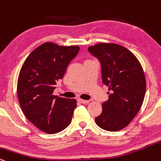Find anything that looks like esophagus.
Returning <instances> with one entry per match:
<instances>
[{
	"instance_id": "obj_1",
	"label": "esophagus",
	"mask_w": 161,
	"mask_h": 161,
	"mask_svg": "<svg viewBox=\"0 0 161 161\" xmlns=\"http://www.w3.org/2000/svg\"><path fill=\"white\" fill-rule=\"evenodd\" d=\"M78 100H79V102L82 104H87V103H89V102H90L89 100H84V99H79Z\"/></svg>"
}]
</instances>
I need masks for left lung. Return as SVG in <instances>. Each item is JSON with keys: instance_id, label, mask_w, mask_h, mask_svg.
I'll return each instance as SVG.
<instances>
[{"instance_id": "obj_1", "label": "left lung", "mask_w": 161, "mask_h": 161, "mask_svg": "<svg viewBox=\"0 0 161 161\" xmlns=\"http://www.w3.org/2000/svg\"><path fill=\"white\" fill-rule=\"evenodd\" d=\"M88 51L100 62L102 80L109 90L96 124L107 131L124 129L143 103L146 82L142 67L133 53L116 43H100Z\"/></svg>"}]
</instances>
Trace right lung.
<instances>
[{
  "mask_svg": "<svg viewBox=\"0 0 161 161\" xmlns=\"http://www.w3.org/2000/svg\"><path fill=\"white\" fill-rule=\"evenodd\" d=\"M79 50L77 46L44 43L32 51L22 66L17 83L21 108L28 120L44 133H57L71 124L76 100L53 92Z\"/></svg>",
  "mask_w": 161,
  "mask_h": 161,
  "instance_id": "1",
  "label": "right lung"
}]
</instances>
